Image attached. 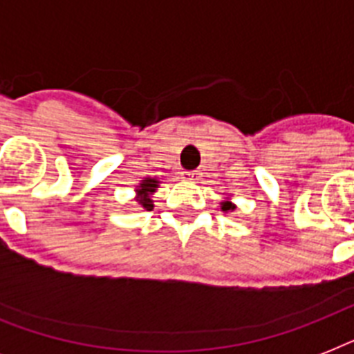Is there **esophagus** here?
Masks as SVG:
<instances>
[{"label": "esophagus", "instance_id": "34e87169", "mask_svg": "<svg viewBox=\"0 0 354 354\" xmlns=\"http://www.w3.org/2000/svg\"><path fill=\"white\" fill-rule=\"evenodd\" d=\"M182 178H183V180H187V182H194V180H198V172H196V171H183Z\"/></svg>", "mask_w": 354, "mask_h": 354}]
</instances>
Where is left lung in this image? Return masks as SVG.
I'll list each match as a JSON object with an SVG mask.
<instances>
[{
    "label": "left lung",
    "mask_w": 354,
    "mask_h": 354,
    "mask_svg": "<svg viewBox=\"0 0 354 354\" xmlns=\"http://www.w3.org/2000/svg\"><path fill=\"white\" fill-rule=\"evenodd\" d=\"M235 207H236V205L233 204L230 196H227L226 200H222V202H221V209L224 211V213H232V211H235Z\"/></svg>",
    "instance_id": "obj_1"
}]
</instances>
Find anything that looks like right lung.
I'll return each mask as SVG.
<instances>
[{
    "label": "right lung",
    "mask_w": 354,
    "mask_h": 354,
    "mask_svg": "<svg viewBox=\"0 0 354 354\" xmlns=\"http://www.w3.org/2000/svg\"><path fill=\"white\" fill-rule=\"evenodd\" d=\"M160 180L158 178H145L139 182V185H136V202H138L143 209L152 211L154 207V200H152V194L158 191L160 187Z\"/></svg>",
    "instance_id": "right-lung-1"
}]
</instances>
